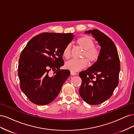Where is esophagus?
Wrapping results in <instances>:
<instances>
[{
	"label": "esophagus",
	"instance_id": "obj_1",
	"mask_svg": "<svg viewBox=\"0 0 134 134\" xmlns=\"http://www.w3.org/2000/svg\"><path fill=\"white\" fill-rule=\"evenodd\" d=\"M70 74L71 75H75L76 74V73L75 72H73V71H70Z\"/></svg>",
	"mask_w": 134,
	"mask_h": 134
}]
</instances>
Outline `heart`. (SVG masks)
I'll list each match as a JSON object with an SVG mask.
<instances>
[{"mask_svg": "<svg viewBox=\"0 0 134 134\" xmlns=\"http://www.w3.org/2000/svg\"><path fill=\"white\" fill-rule=\"evenodd\" d=\"M76 42L84 50L82 57L86 58L90 64L94 63L98 60L99 56V51L94 47V42L91 37L86 35L81 36L76 40ZM70 44H67L63 50V56L65 59H68L70 57ZM86 60L84 59H71L66 63L65 67L71 71H78L87 66Z\"/></svg>", "mask_w": 134, "mask_h": 134, "instance_id": "b5f03b06", "label": "heart"}]
</instances>
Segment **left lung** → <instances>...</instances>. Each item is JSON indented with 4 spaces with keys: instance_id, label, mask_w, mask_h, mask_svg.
I'll use <instances>...</instances> for the list:
<instances>
[{
    "instance_id": "obj_1",
    "label": "left lung",
    "mask_w": 134,
    "mask_h": 134,
    "mask_svg": "<svg viewBox=\"0 0 134 134\" xmlns=\"http://www.w3.org/2000/svg\"><path fill=\"white\" fill-rule=\"evenodd\" d=\"M85 34H91L100 49L97 62L79 73L82 85L79 92L85 102L97 105L110 98L118 86L120 59L114 42L107 35L98 30L86 31Z\"/></svg>"
}]
</instances>
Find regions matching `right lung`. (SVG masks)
<instances>
[{
	"label": "right lung",
	"instance_id": "add662e5",
	"mask_svg": "<svg viewBox=\"0 0 134 134\" xmlns=\"http://www.w3.org/2000/svg\"><path fill=\"white\" fill-rule=\"evenodd\" d=\"M74 38L72 34L43 33L32 38L22 51L18 74L21 89L32 103L46 105L59 94L63 84L70 75L64 65L63 51ZM51 69H57L53 76Z\"/></svg>",
	"mask_w": 134,
	"mask_h": 134
}]
</instances>
